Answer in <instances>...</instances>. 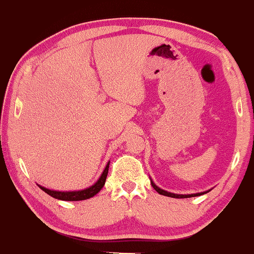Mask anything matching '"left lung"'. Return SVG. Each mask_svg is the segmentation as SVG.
Masks as SVG:
<instances>
[{
    "label": "left lung",
    "mask_w": 254,
    "mask_h": 254,
    "mask_svg": "<svg viewBox=\"0 0 254 254\" xmlns=\"http://www.w3.org/2000/svg\"><path fill=\"white\" fill-rule=\"evenodd\" d=\"M151 186L154 188V190H155L156 192H159L160 194H164V196H167V197H172V198H190V197H194V196H200V194H204L203 193H194V194H174V193H171V192H167L165 190H161L160 188H157V186L154 184L153 182H151Z\"/></svg>",
    "instance_id": "8db88e82"
}]
</instances>
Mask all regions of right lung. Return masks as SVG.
Masks as SVG:
<instances>
[{"label": "right lung", "mask_w": 254, "mask_h": 254, "mask_svg": "<svg viewBox=\"0 0 254 254\" xmlns=\"http://www.w3.org/2000/svg\"><path fill=\"white\" fill-rule=\"evenodd\" d=\"M109 166L110 162L107 164L106 167L101 174V177L99 178V180L90 188L86 189V190H81V191H72V192H61V191H54V190H49V189L43 188V186H39L43 191H45L46 193L50 194L51 197L56 198V199H61V200H83V199H88V198H92L93 196L98 193L99 191L103 189V186L105 185V182H106V177L107 173H109Z\"/></svg>", "instance_id": "add662e5"}]
</instances>
